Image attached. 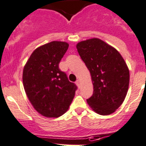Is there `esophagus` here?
Returning <instances> with one entry per match:
<instances>
[{
	"instance_id": "esophagus-1",
	"label": "esophagus",
	"mask_w": 146,
	"mask_h": 146,
	"mask_svg": "<svg viewBox=\"0 0 146 146\" xmlns=\"http://www.w3.org/2000/svg\"><path fill=\"white\" fill-rule=\"evenodd\" d=\"M75 83H76V84L78 85V87H80V80H77V81L75 82Z\"/></svg>"
}]
</instances>
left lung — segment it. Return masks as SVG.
I'll use <instances>...</instances> for the list:
<instances>
[{
  "mask_svg": "<svg viewBox=\"0 0 146 146\" xmlns=\"http://www.w3.org/2000/svg\"><path fill=\"white\" fill-rule=\"evenodd\" d=\"M78 54L92 78L93 94L88 104L100 115L113 113L123 103L129 86L127 64L116 49L99 38L82 41Z\"/></svg>",
  "mask_w": 146,
  "mask_h": 146,
  "instance_id": "obj_1",
  "label": "left lung"
}]
</instances>
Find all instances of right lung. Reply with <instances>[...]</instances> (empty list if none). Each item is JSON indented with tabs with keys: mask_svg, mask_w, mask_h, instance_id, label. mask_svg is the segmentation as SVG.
Segmentation results:
<instances>
[{
	"mask_svg": "<svg viewBox=\"0 0 146 146\" xmlns=\"http://www.w3.org/2000/svg\"><path fill=\"white\" fill-rule=\"evenodd\" d=\"M68 44L54 41L37 48L23 70V85L33 107L45 117L57 118L68 110L77 86L59 68Z\"/></svg>",
	"mask_w": 146,
	"mask_h": 146,
	"instance_id": "add662e5",
	"label": "right lung"
}]
</instances>
